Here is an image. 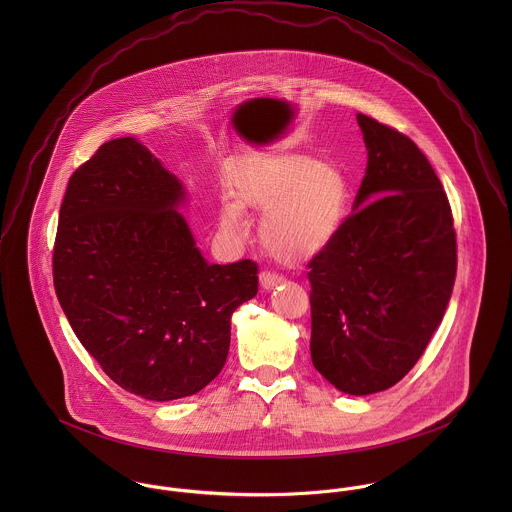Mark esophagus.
Masks as SVG:
<instances>
[{
  "label": "esophagus",
  "mask_w": 512,
  "mask_h": 512,
  "mask_svg": "<svg viewBox=\"0 0 512 512\" xmlns=\"http://www.w3.org/2000/svg\"><path fill=\"white\" fill-rule=\"evenodd\" d=\"M282 282H284V276H280V274H276V272H270V270L260 272V284H262L264 290H272L274 286H278V284H282Z\"/></svg>",
  "instance_id": "1"
}]
</instances>
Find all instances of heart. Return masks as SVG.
<instances>
[{"mask_svg": "<svg viewBox=\"0 0 512 512\" xmlns=\"http://www.w3.org/2000/svg\"><path fill=\"white\" fill-rule=\"evenodd\" d=\"M232 199L220 207V226L238 232L244 207L264 213L260 238L266 250L301 262L323 250L339 232L349 201L345 175L303 155L250 159L230 177Z\"/></svg>", "mask_w": 512, "mask_h": 512, "instance_id": "b5f03b06", "label": "heart"}]
</instances>
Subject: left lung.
Segmentation results:
<instances>
[{
	"label": "left lung",
	"mask_w": 512,
	"mask_h": 512,
	"mask_svg": "<svg viewBox=\"0 0 512 512\" xmlns=\"http://www.w3.org/2000/svg\"><path fill=\"white\" fill-rule=\"evenodd\" d=\"M368 149L355 213L307 264L311 361L341 392L402 380L449 303L457 244L441 181L408 136L357 114Z\"/></svg>",
	"instance_id": "8db88e82"
}]
</instances>
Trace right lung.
I'll use <instances>...</instances> for the list:
<instances>
[{"label":"right lung","mask_w":512,"mask_h":512,"mask_svg":"<svg viewBox=\"0 0 512 512\" xmlns=\"http://www.w3.org/2000/svg\"><path fill=\"white\" fill-rule=\"evenodd\" d=\"M181 201V183L146 146L106 142L69 179L53 248L74 335L118 386L155 402L219 376L230 315L258 292L256 262L207 264Z\"/></svg>","instance_id":"add662e5"}]
</instances>
